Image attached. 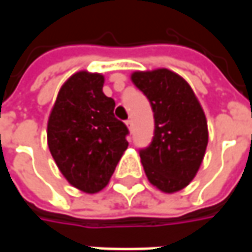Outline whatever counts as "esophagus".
<instances>
[{
  "instance_id": "1",
  "label": "esophagus",
  "mask_w": 252,
  "mask_h": 252,
  "mask_svg": "<svg viewBox=\"0 0 252 252\" xmlns=\"http://www.w3.org/2000/svg\"><path fill=\"white\" fill-rule=\"evenodd\" d=\"M126 128L129 129V131H132V126H133V123H132L131 119H128V120L126 121Z\"/></svg>"
}]
</instances>
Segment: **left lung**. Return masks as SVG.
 I'll use <instances>...</instances> for the list:
<instances>
[{"mask_svg": "<svg viewBox=\"0 0 252 252\" xmlns=\"http://www.w3.org/2000/svg\"><path fill=\"white\" fill-rule=\"evenodd\" d=\"M154 112L153 142L140 159L148 181L164 193L189 185L200 169L208 146V124L189 83L167 68L131 75Z\"/></svg>", "mask_w": 252, "mask_h": 252, "instance_id": "obj_1", "label": "left lung"}]
</instances>
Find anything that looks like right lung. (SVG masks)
<instances>
[{
  "mask_svg": "<svg viewBox=\"0 0 252 252\" xmlns=\"http://www.w3.org/2000/svg\"><path fill=\"white\" fill-rule=\"evenodd\" d=\"M102 86L101 74L75 72L59 90L47 126L48 148L61 173L90 194L108 185L128 147L129 131L115 117V99Z\"/></svg>",
  "mask_w": 252,
  "mask_h": 252,
  "instance_id": "1",
  "label": "right lung"
}]
</instances>
